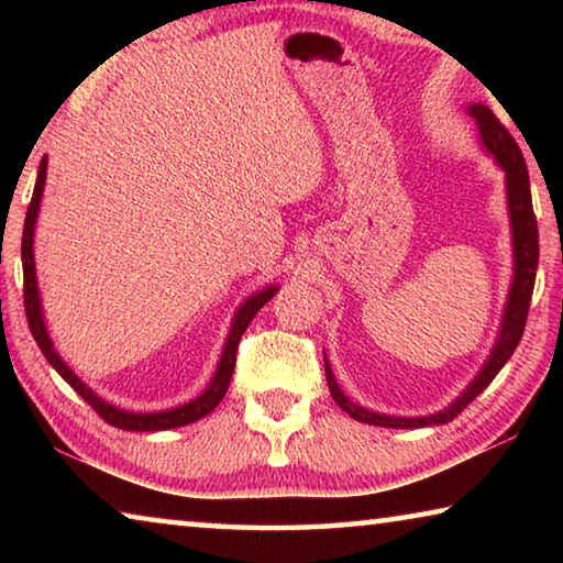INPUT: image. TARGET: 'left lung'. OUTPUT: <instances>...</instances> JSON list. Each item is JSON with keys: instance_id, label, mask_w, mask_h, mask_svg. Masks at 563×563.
<instances>
[{"instance_id": "1", "label": "left lung", "mask_w": 563, "mask_h": 563, "mask_svg": "<svg viewBox=\"0 0 563 563\" xmlns=\"http://www.w3.org/2000/svg\"><path fill=\"white\" fill-rule=\"evenodd\" d=\"M466 113L476 121L482 146L487 148V154L497 161V166L504 170V186H507L514 275H511L507 305H504V312H501L497 342H494L487 362H484L472 383L466 385L464 393L456 397L450 407L424 417H393V415L373 412V409L355 405L340 389L335 375H332L330 362L325 357L330 395L338 402V407L345 409V412L352 419H357V422L375 424V427H393V430H417V427H434V424L452 422V419L460 415L476 395H482L484 389L489 387L492 379L499 375V369L507 365V360L514 355V350H517L519 340L523 335V325H527L529 302L533 292V280H537V265H539V228H537V216H533V206H531L529 170H527V164H523V156L517 146V141H514L511 133L501 126V121L494 117L489 107H484V103H472V107H466Z\"/></svg>"}]
</instances>
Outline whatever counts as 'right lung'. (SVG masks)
<instances>
[{"label": "right lung", "mask_w": 563, "mask_h": 563, "mask_svg": "<svg viewBox=\"0 0 563 563\" xmlns=\"http://www.w3.org/2000/svg\"><path fill=\"white\" fill-rule=\"evenodd\" d=\"M44 180H46V156L40 164V176H36V186H34V196L32 203L26 208V221H24V233H22V268H24V310H26V320H30V330L36 340V345L44 352V357L49 360V365L59 373L66 383H69L76 393H79L87 402L97 409V415L109 422L111 427H119V430L126 432H158V430H174V427H184L196 422L206 415H211L218 407V402L225 397L228 385H231L233 369H235V352H238V342H241L245 328L251 325V320L255 318L265 302H268L275 292H278V285H268L258 292H253L241 308L235 310L233 322H231V332H228L225 345L221 352V360H218V367L211 377V383L203 389L201 395L190 402L180 405V407H170L164 409V412H129V409H121L117 405L101 399L93 389L74 375V369L66 365V362L59 357V352L54 350V342L49 338V330H46L44 322V312H42V298H40V285H36V268H34V225L36 218H40V203L44 196Z\"/></svg>", "instance_id": "right-lung-1"}]
</instances>
